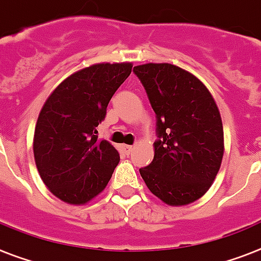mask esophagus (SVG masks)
I'll use <instances>...</instances> for the list:
<instances>
[{
	"instance_id": "34e87169",
	"label": "esophagus",
	"mask_w": 261,
	"mask_h": 261,
	"mask_svg": "<svg viewBox=\"0 0 261 261\" xmlns=\"http://www.w3.org/2000/svg\"><path fill=\"white\" fill-rule=\"evenodd\" d=\"M122 150H124L126 154H129L133 150V146L132 145H122Z\"/></svg>"
}]
</instances>
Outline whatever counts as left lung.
Wrapping results in <instances>:
<instances>
[{
    "label": "left lung",
    "instance_id": "left-lung-1",
    "mask_svg": "<svg viewBox=\"0 0 261 261\" xmlns=\"http://www.w3.org/2000/svg\"><path fill=\"white\" fill-rule=\"evenodd\" d=\"M156 113L153 161L140 168L149 191L168 205H187L211 188L220 169V112L199 79L172 64L133 68Z\"/></svg>",
    "mask_w": 261,
    "mask_h": 261
}]
</instances>
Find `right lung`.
I'll return each instance as SVG.
<instances>
[{"label":"right lung","instance_id":"obj_1","mask_svg":"<svg viewBox=\"0 0 261 261\" xmlns=\"http://www.w3.org/2000/svg\"><path fill=\"white\" fill-rule=\"evenodd\" d=\"M130 72V62L81 69L64 80L41 109L34 160L42 181L62 201L88 203L111 180L120 154L109 141L97 140V126Z\"/></svg>","mask_w":261,"mask_h":261}]
</instances>
